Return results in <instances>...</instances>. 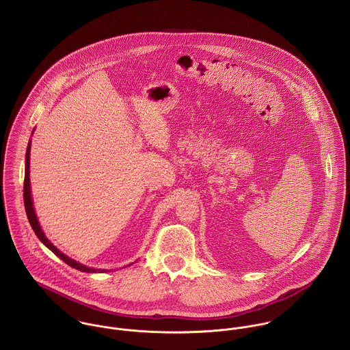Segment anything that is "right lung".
Returning a JSON list of instances; mask_svg holds the SVG:
<instances>
[{"instance_id": "add662e5", "label": "right lung", "mask_w": 350, "mask_h": 350, "mask_svg": "<svg viewBox=\"0 0 350 350\" xmlns=\"http://www.w3.org/2000/svg\"><path fill=\"white\" fill-rule=\"evenodd\" d=\"M29 152H31V142L28 143V148H27V154H25V176H24V204H25V213H27V217H28V221L35 232V234L39 237V240L49 248L52 250L57 257H60L66 264H68L70 267L78 269V271H82V272H88V273H93V272H107V269H94V268H90V267H86V265H82L81 262L70 258L68 256H66L64 253H62L60 250H57L55 245H52L50 243V240L46 237V234L43 233L40 225H39V221H38V217L35 214V208H33V204H32V197H31V183H29Z\"/></svg>"}]
</instances>
